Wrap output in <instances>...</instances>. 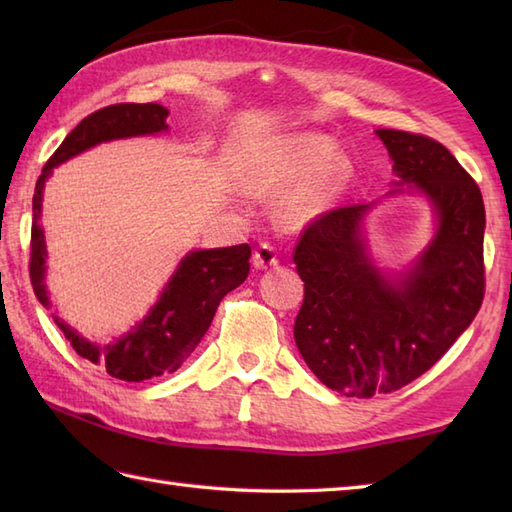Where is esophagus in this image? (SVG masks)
I'll return each instance as SVG.
<instances>
[{
    "instance_id": "obj_1",
    "label": "esophagus",
    "mask_w": 512,
    "mask_h": 512,
    "mask_svg": "<svg viewBox=\"0 0 512 512\" xmlns=\"http://www.w3.org/2000/svg\"><path fill=\"white\" fill-rule=\"evenodd\" d=\"M279 264V259H277V253H275V248L270 246V244H262L259 246L255 253H253V266L257 268V270H266V268H275Z\"/></svg>"
}]
</instances>
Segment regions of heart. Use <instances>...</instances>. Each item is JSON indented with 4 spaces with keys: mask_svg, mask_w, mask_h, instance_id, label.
<instances>
[{
    "mask_svg": "<svg viewBox=\"0 0 512 512\" xmlns=\"http://www.w3.org/2000/svg\"><path fill=\"white\" fill-rule=\"evenodd\" d=\"M350 178V158L336 154L330 138L312 134L273 140L246 167V182L255 191L277 193L302 182L284 202V217L292 224H306L328 211Z\"/></svg>",
    "mask_w": 512,
    "mask_h": 512,
    "instance_id": "1",
    "label": "heart"
}]
</instances>
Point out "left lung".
<instances>
[{"label": "left lung", "instance_id": "obj_1", "mask_svg": "<svg viewBox=\"0 0 512 512\" xmlns=\"http://www.w3.org/2000/svg\"><path fill=\"white\" fill-rule=\"evenodd\" d=\"M394 160L396 189L420 193L436 215L427 248L400 270L378 268L363 220L376 202L317 217L295 248L306 286L295 343L323 385L372 398L409 385L469 328L484 299V200L438 140L376 129Z\"/></svg>", "mask_w": 512, "mask_h": 512}]
</instances>
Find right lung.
<instances>
[{
  "instance_id": "add662e5",
  "label": "right lung",
  "mask_w": 512,
  "mask_h": 512,
  "mask_svg": "<svg viewBox=\"0 0 512 512\" xmlns=\"http://www.w3.org/2000/svg\"><path fill=\"white\" fill-rule=\"evenodd\" d=\"M169 110L158 103H118L85 116L65 136L43 167L32 195V233H30V281L43 308H50L46 288V235L41 228V200L46 180L52 169L65 160L83 154L101 143L118 138L151 136L167 132ZM250 246H226L209 250H191L182 257L176 273L162 288L158 301L149 308L143 321H138L125 336L114 343L99 345L72 330L68 323L54 317L74 352L88 361L103 365L107 374L140 383V380L171 374L187 361L209 330L220 301L244 284L250 270Z\"/></svg>"
}]
</instances>
